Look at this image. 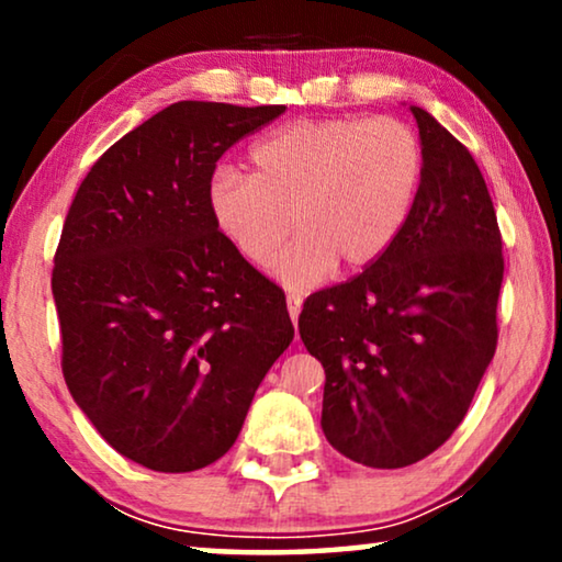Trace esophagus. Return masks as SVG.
Segmentation results:
<instances>
[{
	"label": "esophagus",
	"instance_id": "1",
	"mask_svg": "<svg viewBox=\"0 0 562 562\" xmlns=\"http://www.w3.org/2000/svg\"><path fill=\"white\" fill-rule=\"evenodd\" d=\"M286 306H289V314H291V322H299V312H302V296L299 294H289L286 296Z\"/></svg>",
	"mask_w": 562,
	"mask_h": 562
}]
</instances>
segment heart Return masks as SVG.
Masks as SVG:
<instances>
[{
	"label": "heart",
	"instance_id": "obj_1",
	"mask_svg": "<svg viewBox=\"0 0 562 562\" xmlns=\"http://www.w3.org/2000/svg\"><path fill=\"white\" fill-rule=\"evenodd\" d=\"M252 173L222 168L210 187L214 227L252 266L276 263L310 289L340 263L363 271L394 248L425 181V145L398 117L289 122L250 150Z\"/></svg>",
	"mask_w": 562,
	"mask_h": 562
}]
</instances>
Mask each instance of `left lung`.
<instances>
[{
  "label": "left lung",
  "mask_w": 562,
  "mask_h": 562,
  "mask_svg": "<svg viewBox=\"0 0 562 562\" xmlns=\"http://www.w3.org/2000/svg\"><path fill=\"white\" fill-rule=\"evenodd\" d=\"M427 168L386 256L304 302L299 335L325 368L322 429L368 468L417 463L450 440L496 352L502 233L471 153L412 106Z\"/></svg>",
  "instance_id": "1"
}]
</instances>
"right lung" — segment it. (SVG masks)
<instances>
[{
  "label": "right lung",
  "instance_id": "right-lung-1",
  "mask_svg": "<svg viewBox=\"0 0 562 562\" xmlns=\"http://www.w3.org/2000/svg\"><path fill=\"white\" fill-rule=\"evenodd\" d=\"M286 106L176 102L91 166L53 266L66 386L120 456L189 473L233 448L294 340L286 296L210 212L217 160Z\"/></svg>",
  "mask_w": 562,
  "mask_h": 562
}]
</instances>
